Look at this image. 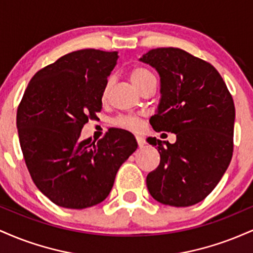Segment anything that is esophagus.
<instances>
[{
	"label": "esophagus",
	"mask_w": 253,
	"mask_h": 253,
	"mask_svg": "<svg viewBox=\"0 0 253 253\" xmlns=\"http://www.w3.org/2000/svg\"><path fill=\"white\" fill-rule=\"evenodd\" d=\"M135 139H136V143H138V146H139V147H144V145H145V139L143 138V136L136 135Z\"/></svg>",
	"instance_id": "esophagus-1"
}]
</instances>
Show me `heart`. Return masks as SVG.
<instances>
[{"label":"heart","mask_w":253,"mask_h":253,"mask_svg":"<svg viewBox=\"0 0 253 253\" xmlns=\"http://www.w3.org/2000/svg\"><path fill=\"white\" fill-rule=\"evenodd\" d=\"M152 77H153V75L151 74L147 69H144V68H134V69H132L129 72L130 82H132V84L135 86L136 89L140 88V86L143 85V84L146 82L147 80H150V78H152ZM110 86H112V80H108L107 81V83L104 84V88H103V92H102L103 100L108 96ZM115 124H117L118 126L124 127V128H127L130 130H138L139 128H140V123H139V120L136 118H133V117H121V118L117 119Z\"/></svg>","instance_id":"obj_1"}]
</instances>
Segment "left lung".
Returning a JSON list of instances; mask_svg holds the SVG:
<instances>
[{
  "mask_svg": "<svg viewBox=\"0 0 253 253\" xmlns=\"http://www.w3.org/2000/svg\"><path fill=\"white\" fill-rule=\"evenodd\" d=\"M161 78V100L150 123L176 134L173 144L149 136L161 155L146 177L151 196L163 205L189 207L216 187L233 153L236 109L213 65L175 47L153 48L139 58Z\"/></svg>",
  "mask_w": 253,
  "mask_h": 253,
  "instance_id": "obj_1",
  "label": "left lung"
}]
</instances>
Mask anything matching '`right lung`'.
Instances as JSON below:
<instances>
[{
  "mask_svg": "<svg viewBox=\"0 0 253 253\" xmlns=\"http://www.w3.org/2000/svg\"><path fill=\"white\" fill-rule=\"evenodd\" d=\"M118 52L78 50L42 69L17 108L20 145L34 184L57 206L83 210L109 195L119 168L138 147L134 135L110 129L95 143L81 140L102 109L104 84Z\"/></svg>",
  "mask_w": 253,
  "mask_h": 253,
  "instance_id": "obj_1",
  "label": "right lung"
}]
</instances>
